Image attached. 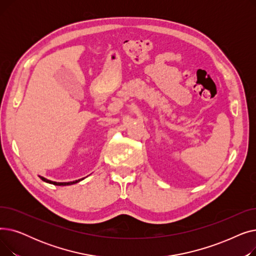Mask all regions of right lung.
Returning a JSON list of instances; mask_svg holds the SVG:
<instances>
[{
  "mask_svg": "<svg viewBox=\"0 0 256 256\" xmlns=\"http://www.w3.org/2000/svg\"><path fill=\"white\" fill-rule=\"evenodd\" d=\"M40 178H42L44 182H48V184H55V186H70V184H76V182H80V180H83L84 178H80V180H74V182H52V180H46V178H42V176H39Z\"/></svg>",
  "mask_w": 256,
  "mask_h": 256,
  "instance_id": "1",
  "label": "right lung"
}]
</instances>
